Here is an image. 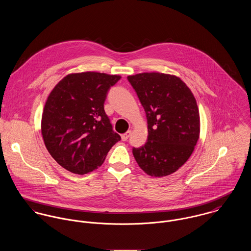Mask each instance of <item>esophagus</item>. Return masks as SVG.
<instances>
[{
  "label": "esophagus",
  "instance_id": "esophagus-1",
  "mask_svg": "<svg viewBox=\"0 0 251 251\" xmlns=\"http://www.w3.org/2000/svg\"><path fill=\"white\" fill-rule=\"evenodd\" d=\"M131 133H132V132H131L130 130H129V131H127L125 134H123V135L121 136V139H122L123 141H126L127 139H129V137L131 136Z\"/></svg>",
  "mask_w": 251,
  "mask_h": 251
}]
</instances>
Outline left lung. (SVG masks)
Instances as JSON below:
<instances>
[{
    "mask_svg": "<svg viewBox=\"0 0 251 251\" xmlns=\"http://www.w3.org/2000/svg\"><path fill=\"white\" fill-rule=\"evenodd\" d=\"M146 113L148 137L133 148L139 167L153 177L182 167L195 150L200 133L199 111L191 89L180 78L159 72L127 77Z\"/></svg>",
    "mask_w": 251,
    "mask_h": 251,
    "instance_id": "left-lung-1",
    "label": "left lung"
}]
</instances>
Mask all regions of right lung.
Listing matches in <instances>:
<instances>
[{
	"instance_id": "add662e5",
	"label": "right lung",
	"mask_w": 251,
	"mask_h": 251,
	"mask_svg": "<svg viewBox=\"0 0 251 251\" xmlns=\"http://www.w3.org/2000/svg\"><path fill=\"white\" fill-rule=\"evenodd\" d=\"M120 78L99 72L73 73L49 94L41 133L48 152L66 170L80 175L93 171L121 139L104 110L109 89Z\"/></svg>"
}]
</instances>
